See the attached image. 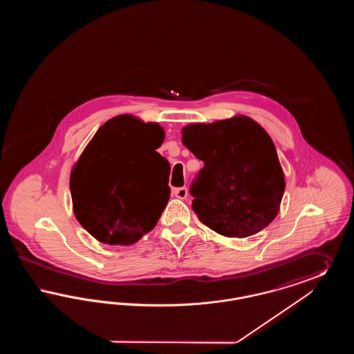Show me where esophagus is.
Here are the masks:
<instances>
[{"instance_id": "34e87169", "label": "esophagus", "mask_w": 354, "mask_h": 354, "mask_svg": "<svg viewBox=\"0 0 354 354\" xmlns=\"http://www.w3.org/2000/svg\"><path fill=\"white\" fill-rule=\"evenodd\" d=\"M172 194L175 195V198L178 199H185L187 195H188V191L185 187H179V188H174L172 189Z\"/></svg>"}]
</instances>
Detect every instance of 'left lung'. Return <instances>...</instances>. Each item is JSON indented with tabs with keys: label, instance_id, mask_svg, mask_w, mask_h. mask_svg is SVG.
Returning <instances> with one entry per match:
<instances>
[{
	"label": "left lung",
	"instance_id": "obj_1",
	"mask_svg": "<svg viewBox=\"0 0 354 354\" xmlns=\"http://www.w3.org/2000/svg\"><path fill=\"white\" fill-rule=\"evenodd\" d=\"M182 142L204 162L191 187L192 209L204 225L227 237H248L280 211L284 172L268 133L252 118L235 115L191 123Z\"/></svg>",
	"mask_w": 354,
	"mask_h": 354
}]
</instances>
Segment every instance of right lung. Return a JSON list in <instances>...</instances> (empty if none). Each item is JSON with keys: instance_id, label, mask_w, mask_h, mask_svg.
Here are the masks:
<instances>
[{"instance_id": "1", "label": "right lung", "mask_w": 354, "mask_h": 354, "mask_svg": "<svg viewBox=\"0 0 354 354\" xmlns=\"http://www.w3.org/2000/svg\"><path fill=\"white\" fill-rule=\"evenodd\" d=\"M165 140L159 123L122 114L109 119L70 172L75 219L103 244L131 245L156 225L169 199V169L155 151ZM165 185L161 183V176Z\"/></svg>"}]
</instances>
